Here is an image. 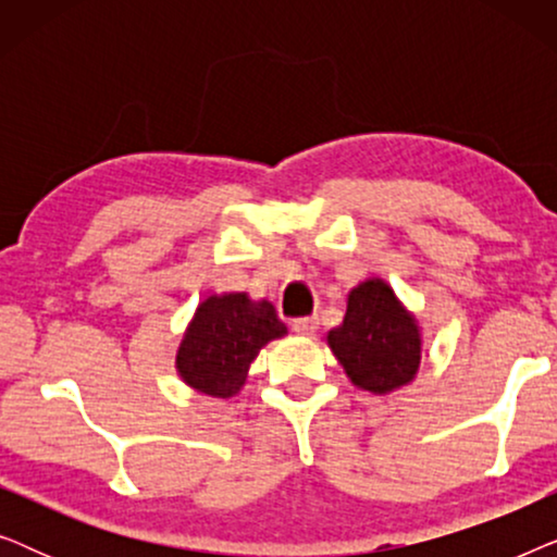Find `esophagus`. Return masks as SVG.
<instances>
[{
  "label": "esophagus",
  "instance_id": "34e87169",
  "mask_svg": "<svg viewBox=\"0 0 557 557\" xmlns=\"http://www.w3.org/2000/svg\"><path fill=\"white\" fill-rule=\"evenodd\" d=\"M292 330L296 334H304V337H311L319 330V319L317 317H304V319H294Z\"/></svg>",
  "mask_w": 557,
  "mask_h": 557
}]
</instances>
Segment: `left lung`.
Wrapping results in <instances>:
<instances>
[{"mask_svg": "<svg viewBox=\"0 0 557 557\" xmlns=\"http://www.w3.org/2000/svg\"><path fill=\"white\" fill-rule=\"evenodd\" d=\"M326 345L349 383L372 395L410 385L421 368L423 334L387 281L372 276L347 294V311Z\"/></svg>", "mask_w": 557, "mask_h": 557, "instance_id": "8db88e82", "label": "left lung"}]
</instances>
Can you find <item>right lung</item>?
<instances>
[{"label": "right lung", "instance_id": "obj_1", "mask_svg": "<svg viewBox=\"0 0 557 557\" xmlns=\"http://www.w3.org/2000/svg\"><path fill=\"white\" fill-rule=\"evenodd\" d=\"M286 334L269 299H250L246 292L210 294L197 304L182 334L174 368L195 393L233 398L246 385L258 352Z\"/></svg>", "mask_w": 557, "mask_h": 557}]
</instances>
